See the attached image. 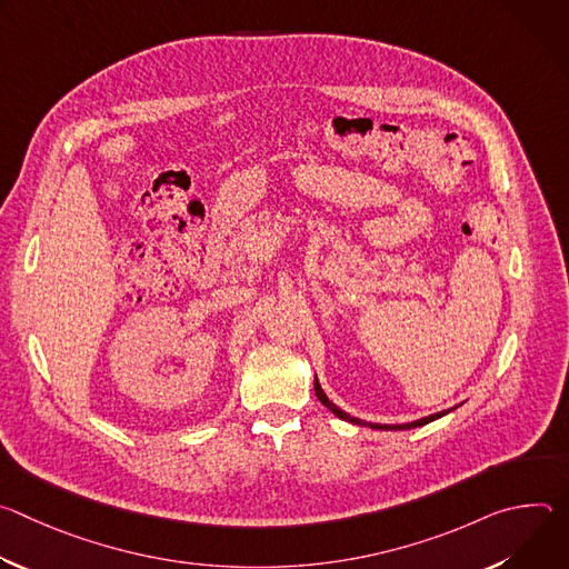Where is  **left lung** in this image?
Here are the masks:
<instances>
[{
    "label": "left lung",
    "mask_w": 569,
    "mask_h": 569,
    "mask_svg": "<svg viewBox=\"0 0 569 569\" xmlns=\"http://www.w3.org/2000/svg\"><path fill=\"white\" fill-rule=\"evenodd\" d=\"M315 393H317V398L321 400V405H327V408L338 417V419H345V421H349V423H356V426H369V428H373V430H410V428H421V426H426V423H430V421H437V419H441L443 415H448L450 410H446V412H437V415H432V417H423V419H419V421H412V423H402V426H380V423H367V421H360V419H356V417H351V415H347L345 410H340L336 402H331L329 400V396L323 393V389L319 387V382H317V376H315Z\"/></svg>",
    "instance_id": "8db88e82"
}]
</instances>
